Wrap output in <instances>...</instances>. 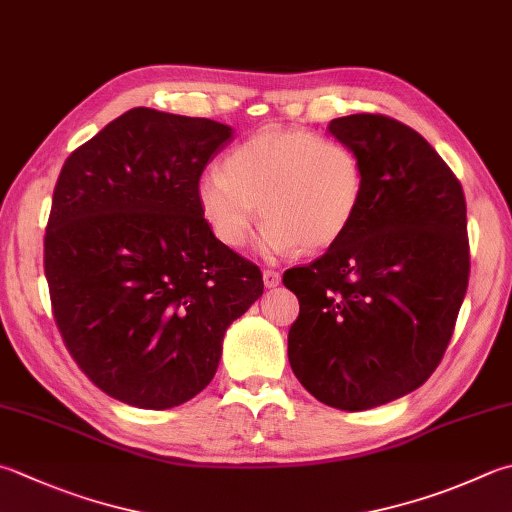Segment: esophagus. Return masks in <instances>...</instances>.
<instances>
[{"label": "esophagus", "instance_id": "obj_1", "mask_svg": "<svg viewBox=\"0 0 512 512\" xmlns=\"http://www.w3.org/2000/svg\"><path fill=\"white\" fill-rule=\"evenodd\" d=\"M263 283H265L267 289H274V287L281 285V274L274 272V269H265V272H263Z\"/></svg>", "mask_w": 512, "mask_h": 512}]
</instances>
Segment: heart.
I'll list each match as a JSON object with an SVG mask.
<instances>
[{
	"instance_id": "1",
	"label": "heart",
	"mask_w": 512,
	"mask_h": 512,
	"mask_svg": "<svg viewBox=\"0 0 512 512\" xmlns=\"http://www.w3.org/2000/svg\"><path fill=\"white\" fill-rule=\"evenodd\" d=\"M361 198L359 156L305 129L258 131L227 153L223 171L209 169L196 182L198 209L218 243L243 247L263 214L258 247L269 256L336 245Z\"/></svg>"
}]
</instances>
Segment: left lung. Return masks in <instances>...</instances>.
Returning a JSON list of instances; mask_svg holds the SVG:
<instances>
[{
	"mask_svg": "<svg viewBox=\"0 0 512 512\" xmlns=\"http://www.w3.org/2000/svg\"><path fill=\"white\" fill-rule=\"evenodd\" d=\"M327 131L359 156L363 198L339 243L283 276L301 305L287 356L314 399L359 412L417 390L446 352L470 274L466 200L406 124L356 113Z\"/></svg>",
	"mask_w": 512,
	"mask_h": 512,
	"instance_id": "1",
	"label": "left lung"
}]
</instances>
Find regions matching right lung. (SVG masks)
I'll return each mask as SVG.
<instances>
[{
	"label": "right lung",
	"instance_id": "1",
	"mask_svg": "<svg viewBox=\"0 0 512 512\" xmlns=\"http://www.w3.org/2000/svg\"><path fill=\"white\" fill-rule=\"evenodd\" d=\"M234 129L138 106L66 158L44 272L64 343L102 392L167 410L214 379L227 327L263 296L218 243L196 182Z\"/></svg>",
	"mask_w": 512,
	"mask_h": 512
}]
</instances>
